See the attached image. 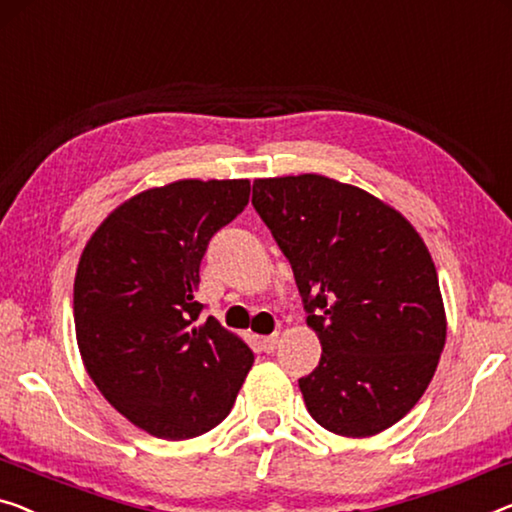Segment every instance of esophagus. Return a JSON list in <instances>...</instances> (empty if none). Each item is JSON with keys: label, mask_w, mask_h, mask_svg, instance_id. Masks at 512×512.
Segmentation results:
<instances>
[{"label": "esophagus", "mask_w": 512, "mask_h": 512, "mask_svg": "<svg viewBox=\"0 0 512 512\" xmlns=\"http://www.w3.org/2000/svg\"><path fill=\"white\" fill-rule=\"evenodd\" d=\"M278 342H280L278 335H266V338H259V347H262L266 354H271V352H276Z\"/></svg>", "instance_id": "34e87169"}]
</instances>
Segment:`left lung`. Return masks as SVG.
<instances>
[{"label": "left lung", "instance_id": "obj_1", "mask_svg": "<svg viewBox=\"0 0 512 512\" xmlns=\"http://www.w3.org/2000/svg\"><path fill=\"white\" fill-rule=\"evenodd\" d=\"M253 204L322 342L319 365L299 379L310 416L340 437L388 430L423 398L446 345L421 234L391 204L324 174L255 179Z\"/></svg>", "mask_w": 512, "mask_h": 512}]
</instances>
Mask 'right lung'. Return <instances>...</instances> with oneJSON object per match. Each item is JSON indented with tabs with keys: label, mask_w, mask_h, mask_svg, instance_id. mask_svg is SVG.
Returning a JSON list of instances; mask_svg holds the SVG:
<instances>
[{
	"label": "right lung",
	"mask_w": 512,
	"mask_h": 512,
	"mask_svg": "<svg viewBox=\"0 0 512 512\" xmlns=\"http://www.w3.org/2000/svg\"><path fill=\"white\" fill-rule=\"evenodd\" d=\"M250 200L248 179H179L128 197L96 227L73 285L87 375L121 416L181 441L230 414L253 349L202 322L195 301L209 239Z\"/></svg>",
	"instance_id": "1"
}]
</instances>
